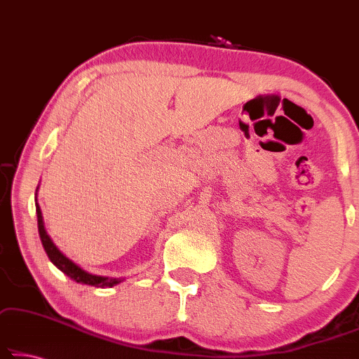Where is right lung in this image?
<instances>
[{
  "instance_id": "right-lung-1",
  "label": "right lung",
  "mask_w": 359,
  "mask_h": 359,
  "mask_svg": "<svg viewBox=\"0 0 359 359\" xmlns=\"http://www.w3.org/2000/svg\"><path fill=\"white\" fill-rule=\"evenodd\" d=\"M35 210H37V222H39V235L41 244H43V249L46 252V256L51 262L58 267L61 272L65 275H67L71 280H74L77 283H84V285H92V287H98V288H111L115 285L121 283L124 278H115V277H102V275H93L86 272L84 269H81L77 264H74L71 259H67L63 252L56 248V244L53 243V240L48 236V233L45 230L43 225V217H41V210L40 205L35 202Z\"/></svg>"
}]
</instances>
